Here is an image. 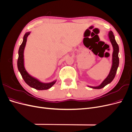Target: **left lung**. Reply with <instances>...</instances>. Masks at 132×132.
Wrapping results in <instances>:
<instances>
[{
  "mask_svg": "<svg viewBox=\"0 0 132 132\" xmlns=\"http://www.w3.org/2000/svg\"><path fill=\"white\" fill-rule=\"evenodd\" d=\"M109 38L110 41L113 47V53H112V67L109 75H107L106 78L103 80L100 85L97 86H88V87L91 88L95 89H100L104 87L106 85L109 84L114 79L116 74L118 67L119 65V57H118V53H119V47L118 44L117 43L114 38V36L112 31H110L109 32Z\"/></svg>",
  "mask_w": 132,
  "mask_h": 132,
  "instance_id": "left-lung-1",
  "label": "left lung"
}]
</instances>
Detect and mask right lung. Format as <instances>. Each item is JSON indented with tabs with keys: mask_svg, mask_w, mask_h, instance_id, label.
Masks as SVG:
<instances>
[{
	"mask_svg": "<svg viewBox=\"0 0 132 132\" xmlns=\"http://www.w3.org/2000/svg\"><path fill=\"white\" fill-rule=\"evenodd\" d=\"M31 32H26L23 38V41L19 47V57L18 59V68L20 73L23 79L28 85L36 90H47L52 86L57 80H54L51 82L45 83L40 81L37 79L32 77L31 75L27 72L24 67V58H23V52L27 41V38L30 34Z\"/></svg>",
	"mask_w": 132,
	"mask_h": 132,
	"instance_id": "add662e5",
	"label": "right lung"
}]
</instances>
